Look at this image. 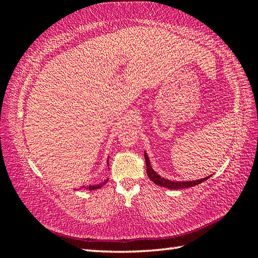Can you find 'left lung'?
Instances as JSON below:
<instances>
[{
  "mask_svg": "<svg viewBox=\"0 0 258 258\" xmlns=\"http://www.w3.org/2000/svg\"><path fill=\"white\" fill-rule=\"evenodd\" d=\"M145 159H146V164H147V174H148V176H149L150 180L154 182L155 184L163 186V187H167V189L177 190V189H185V187H191V186L200 184V183L205 182L212 176V175H209L207 177L200 178V180H196V181H171V180H167V178H165V177H161L159 174H157L154 169H152L149 157H148L146 151H145Z\"/></svg>",
  "mask_w": 258,
  "mask_h": 258,
  "instance_id": "8db88e82",
  "label": "left lung"
}]
</instances>
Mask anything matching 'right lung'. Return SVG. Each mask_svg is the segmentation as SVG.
Here are the masks:
<instances>
[{"label": "right lung", "instance_id": "1", "mask_svg": "<svg viewBox=\"0 0 258 258\" xmlns=\"http://www.w3.org/2000/svg\"><path fill=\"white\" fill-rule=\"evenodd\" d=\"M107 164H108V167H109V159H108V161H107ZM108 182V178L104 182H102V183H99V184H94V185H89V186H86V189L87 190H97V189H100V187H102L103 186V184H106V183Z\"/></svg>", "mask_w": 258, "mask_h": 258}]
</instances>
